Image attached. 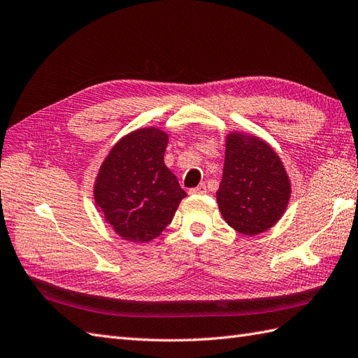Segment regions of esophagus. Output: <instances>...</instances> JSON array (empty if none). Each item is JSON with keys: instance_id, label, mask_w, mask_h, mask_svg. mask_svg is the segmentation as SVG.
<instances>
[{"instance_id": "1", "label": "esophagus", "mask_w": 358, "mask_h": 358, "mask_svg": "<svg viewBox=\"0 0 358 358\" xmlns=\"http://www.w3.org/2000/svg\"><path fill=\"white\" fill-rule=\"evenodd\" d=\"M189 192L192 194V195H203V194L207 192V187H206V185H199V186H196L194 189H190Z\"/></svg>"}]
</instances>
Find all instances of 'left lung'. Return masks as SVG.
I'll return each mask as SVG.
<instances>
[{
	"label": "left lung",
	"instance_id": "8db88e82",
	"mask_svg": "<svg viewBox=\"0 0 358 358\" xmlns=\"http://www.w3.org/2000/svg\"><path fill=\"white\" fill-rule=\"evenodd\" d=\"M289 196L292 181L267 141L247 132H229L217 192L224 221L247 236L264 234L282 218Z\"/></svg>",
	"mask_w": 358,
	"mask_h": 358
}]
</instances>
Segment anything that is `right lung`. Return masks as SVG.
Masks as SVG:
<instances>
[{
  "label": "right lung",
  "mask_w": 358,
  "mask_h": 358,
  "mask_svg": "<svg viewBox=\"0 0 358 358\" xmlns=\"http://www.w3.org/2000/svg\"><path fill=\"white\" fill-rule=\"evenodd\" d=\"M169 134L157 127L123 136L108 152L94 181L99 212L120 238L149 243L162 235L186 192L164 164Z\"/></svg>",
  "instance_id": "obj_1"
}]
</instances>
